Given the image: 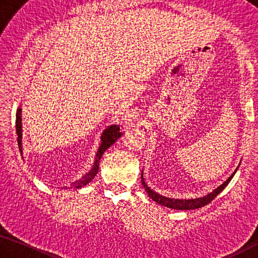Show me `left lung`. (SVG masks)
Here are the masks:
<instances>
[{"instance_id":"obj_1","label":"left lung","mask_w":258,"mask_h":258,"mask_svg":"<svg viewBox=\"0 0 258 258\" xmlns=\"http://www.w3.org/2000/svg\"><path fill=\"white\" fill-rule=\"evenodd\" d=\"M238 170V168L236 169V171ZM236 171L230 175L228 178L227 181H224L221 186H219L218 188L213 190L212 192H210L209 195H206L204 197H200V198H191V200H174V198H169V197H165V196H162L160 194H157L156 191L152 190V189L147 186V183L145 182V179L143 177V173H142V183L144 188H145L146 192L148 194V196H150L153 201L159 203L160 205H163L165 207H169V209H173V210H182V211H186V210H195V209H200V207L205 206L207 204H210V203L214 200V198L219 195V194L223 190V189L228 186V183L231 181V179L233 178L234 173H236Z\"/></svg>"}]
</instances>
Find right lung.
<instances>
[{
	"label": "right lung",
	"instance_id": "right-lung-1",
	"mask_svg": "<svg viewBox=\"0 0 258 258\" xmlns=\"http://www.w3.org/2000/svg\"><path fill=\"white\" fill-rule=\"evenodd\" d=\"M16 129H17V136H18V145H19V151L22 155V123H21V108L18 107L17 110V114H16ZM122 136V133H120V126L117 124H112L108 125L107 128L104 130L101 137V145L98 147V151L96 153V157H95L94 164L92 166V169L89 170V172L83 175L79 180H77L74 183H72L71 187L74 188H81L88 184L90 181H92L93 178L96 175L97 171H98V166H99V160H101L102 155L104 154L108 147L113 145L116 142V139H119Z\"/></svg>",
	"mask_w": 258,
	"mask_h": 258
}]
</instances>
